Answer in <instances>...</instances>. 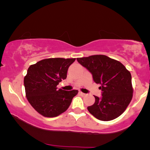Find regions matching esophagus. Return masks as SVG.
<instances>
[{
	"instance_id": "obj_1",
	"label": "esophagus",
	"mask_w": 150,
	"mask_h": 150,
	"mask_svg": "<svg viewBox=\"0 0 150 150\" xmlns=\"http://www.w3.org/2000/svg\"><path fill=\"white\" fill-rule=\"evenodd\" d=\"M79 93L81 94V95L82 96H86L85 93H83V92H81V91H79Z\"/></svg>"
}]
</instances>
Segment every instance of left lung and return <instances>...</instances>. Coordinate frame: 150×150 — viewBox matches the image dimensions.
Returning <instances> with one entry per match:
<instances>
[{"label": "left lung", "instance_id": "obj_1", "mask_svg": "<svg viewBox=\"0 0 150 150\" xmlns=\"http://www.w3.org/2000/svg\"><path fill=\"white\" fill-rule=\"evenodd\" d=\"M80 64L91 73L96 83L100 84L102 97L94 96L96 101L87 109L102 121H110L120 116L133 96L131 74L120 61L106 55L96 54L77 58Z\"/></svg>", "mask_w": 150, "mask_h": 150}]
</instances>
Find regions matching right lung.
<instances>
[{"mask_svg":"<svg viewBox=\"0 0 150 150\" xmlns=\"http://www.w3.org/2000/svg\"><path fill=\"white\" fill-rule=\"evenodd\" d=\"M76 59L50 58L30 65L24 85L28 101L35 110L46 117L64 112L77 95L78 90L65 91L57 86L67 78L69 65Z\"/></svg>","mask_w":150,"mask_h":150,"instance_id":"right-lung-1","label":"right lung"}]
</instances>
